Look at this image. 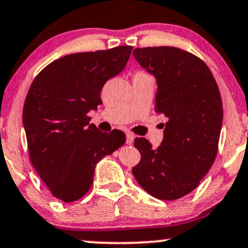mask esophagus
I'll list each match as a JSON object with an SVG mask.
<instances>
[{"mask_svg":"<svg viewBox=\"0 0 248 248\" xmlns=\"http://www.w3.org/2000/svg\"><path fill=\"white\" fill-rule=\"evenodd\" d=\"M133 140H134V135L132 133H126V143L127 145H132Z\"/></svg>","mask_w":248,"mask_h":248,"instance_id":"esophagus-1","label":"esophagus"}]
</instances>
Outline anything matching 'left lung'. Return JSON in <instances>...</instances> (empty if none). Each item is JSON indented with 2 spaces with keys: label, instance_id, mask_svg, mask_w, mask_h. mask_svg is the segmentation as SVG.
Listing matches in <instances>:
<instances>
[{
  "label": "left lung",
  "instance_id": "8db88e82",
  "mask_svg": "<svg viewBox=\"0 0 248 248\" xmlns=\"http://www.w3.org/2000/svg\"><path fill=\"white\" fill-rule=\"evenodd\" d=\"M133 55L156 78L154 110L168 122L156 149L145 138L134 139L141 160L132 173L154 198L180 199L216 160L224 115L219 88L207 64L181 48H137Z\"/></svg>",
  "mask_w": 248,
  "mask_h": 248
}]
</instances>
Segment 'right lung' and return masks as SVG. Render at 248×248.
Segmentation results:
<instances>
[{
    "label": "right lung",
    "mask_w": 248,
    "mask_h": 248,
    "mask_svg": "<svg viewBox=\"0 0 248 248\" xmlns=\"http://www.w3.org/2000/svg\"><path fill=\"white\" fill-rule=\"evenodd\" d=\"M132 46L69 54L36 75L23 106L29 159L56 199L73 202L93 184L95 165L126 141L102 133L88 113L101 105L103 84L128 62Z\"/></svg>",
    "instance_id": "obj_1"
}]
</instances>
